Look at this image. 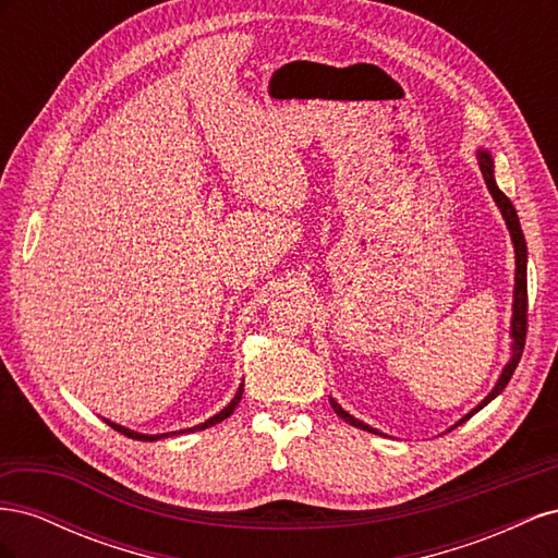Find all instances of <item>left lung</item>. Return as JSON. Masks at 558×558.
Masks as SVG:
<instances>
[{
    "mask_svg": "<svg viewBox=\"0 0 558 558\" xmlns=\"http://www.w3.org/2000/svg\"><path fill=\"white\" fill-rule=\"evenodd\" d=\"M477 160H480L482 177H484V181H486V189H488V193L494 195L496 205H498V209H500V214H502V218H505V226H508V230H510L512 244H514L517 272H514V302H512V356H510L508 365L502 367V373H500V377H498V381H496V386H494V391L488 393L470 414H465L461 421H456V424H453L451 428L465 424V421H468L472 414H477V412H480L482 408H486V404L492 402L498 393H502V388L508 386L510 377L514 375V369H517V365H519V361H521L523 344H526V316H529V314H526V312H529V289H526V258H529V256H526V240H523V232H521V226H519V216H517L514 205L510 202V197L498 189V183H496V179H494V158H492V154H488V150H484V148H480V150H477ZM330 404H332L335 414L340 416V418H344L347 424L356 426V428H363V430H367V433L381 435V433L375 430L373 426H367V424H363V421L353 418L349 412H344L342 404L337 402V400L330 398Z\"/></svg>",
    "mask_w": 558,
    "mask_h": 558,
    "instance_id": "1",
    "label": "left lung"
}]
</instances>
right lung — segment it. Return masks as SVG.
<instances>
[{
	"mask_svg": "<svg viewBox=\"0 0 558 558\" xmlns=\"http://www.w3.org/2000/svg\"><path fill=\"white\" fill-rule=\"evenodd\" d=\"M242 391L244 388L240 386V391L234 393V398L230 400V404H226V408L218 412V414H214L211 418H207L205 424H199V426H193V428H185V430H174V433H160V435H144V433H137V430H130V428H125V426H118V424H113V421H107V424L113 428V430H118V433H123V435H128V437H132V440H142V442H154V440H162V437H170V435H181V433H193V430H205V428H209V426H214V424H218V421H223V418H228L232 412H234V408H238L240 404V400H242Z\"/></svg>",
	"mask_w": 558,
	"mask_h": 558,
	"instance_id": "right-lung-1",
	"label": "right lung"
}]
</instances>
